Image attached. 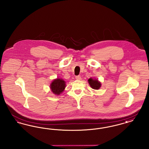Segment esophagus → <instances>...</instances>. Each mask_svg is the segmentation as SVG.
<instances>
[{
	"label": "esophagus",
	"instance_id": "esophagus-1",
	"mask_svg": "<svg viewBox=\"0 0 149 149\" xmlns=\"http://www.w3.org/2000/svg\"><path fill=\"white\" fill-rule=\"evenodd\" d=\"M75 79H77V80H81V77L80 76H79V75H78V76H76V77H75Z\"/></svg>",
	"mask_w": 149,
	"mask_h": 149
}]
</instances>
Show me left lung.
Segmentation results:
<instances>
[{"label": "left lung", "mask_w": 149, "mask_h": 149, "mask_svg": "<svg viewBox=\"0 0 149 149\" xmlns=\"http://www.w3.org/2000/svg\"><path fill=\"white\" fill-rule=\"evenodd\" d=\"M88 83H89L90 86H91V88L94 89H95V90L99 89L101 86L100 82L97 79H95L89 78L88 79Z\"/></svg>", "instance_id": "8db88e82"}]
</instances>
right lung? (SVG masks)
<instances>
[{"label":"right lung","instance_id":"right-lung-1","mask_svg":"<svg viewBox=\"0 0 149 149\" xmlns=\"http://www.w3.org/2000/svg\"><path fill=\"white\" fill-rule=\"evenodd\" d=\"M65 87V81L63 79L60 78L54 80L50 84V89L52 92L55 95H60L64 91Z\"/></svg>","mask_w":149,"mask_h":149}]
</instances>
